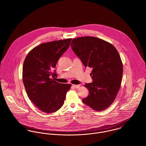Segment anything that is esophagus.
<instances>
[{"mask_svg":"<svg viewBox=\"0 0 146 146\" xmlns=\"http://www.w3.org/2000/svg\"><path fill=\"white\" fill-rule=\"evenodd\" d=\"M72 86L76 89L77 88H79L80 87V85H72Z\"/></svg>","mask_w":146,"mask_h":146,"instance_id":"obj_1","label":"esophagus"}]
</instances>
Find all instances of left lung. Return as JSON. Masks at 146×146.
I'll use <instances>...</instances> for the list:
<instances>
[{
  "mask_svg": "<svg viewBox=\"0 0 146 146\" xmlns=\"http://www.w3.org/2000/svg\"><path fill=\"white\" fill-rule=\"evenodd\" d=\"M71 46L84 66L92 69L93 82L84 85L89 95L83 103L97 111L107 109L116 99L122 82L123 65L118 51L111 43L93 36L73 39Z\"/></svg>",
  "mask_w": 146,
  "mask_h": 146,
  "instance_id": "obj_1",
  "label": "left lung"
}]
</instances>
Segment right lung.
Wrapping results in <instances>:
<instances>
[{
    "mask_svg": "<svg viewBox=\"0 0 146 146\" xmlns=\"http://www.w3.org/2000/svg\"><path fill=\"white\" fill-rule=\"evenodd\" d=\"M72 39L42 43L26 56L22 69V80L31 101L40 111L50 113L64 104L70 84H61L50 77L57 74L56 64L70 46Z\"/></svg>",
    "mask_w": 146,
    "mask_h": 146,
    "instance_id": "right-lung-1",
    "label": "right lung"
}]
</instances>
